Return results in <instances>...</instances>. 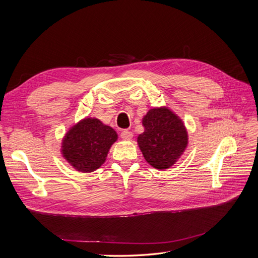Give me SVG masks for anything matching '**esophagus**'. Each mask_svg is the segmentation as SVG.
Segmentation results:
<instances>
[{
  "mask_svg": "<svg viewBox=\"0 0 258 258\" xmlns=\"http://www.w3.org/2000/svg\"><path fill=\"white\" fill-rule=\"evenodd\" d=\"M120 137H121L122 140H126V141H129V140H131L132 137H134V134H132V132L129 131V130H123L121 132Z\"/></svg>",
  "mask_w": 258,
  "mask_h": 258,
  "instance_id": "34e87169",
  "label": "esophagus"
}]
</instances>
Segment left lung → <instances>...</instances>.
I'll return each instance as SVG.
<instances>
[{"label": "left lung", "instance_id": "8db88e82", "mask_svg": "<svg viewBox=\"0 0 258 258\" xmlns=\"http://www.w3.org/2000/svg\"><path fill=\"white\" fill-rule=\"evenodd\" d=\"M144 132L138 145L152 167L166 170L181 157L188 144V134L183 120L169 107H154L142 118Z\"/></svg>", "mask_w": 258, "mask_h": 258}]
</instances>
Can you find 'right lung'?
Wrapping results in <instances>:
<instances>
[{
    "label": "right lung",
    "instance_id": "obj_1",
    "mask_svg": "<svg viewBox=\"0 0 258 258\" xmlns=\"http://www.w3.org/2000/svg\"><path fill=\"white\" fill-rule=\"evenodd\" d=\"M116 131L98 118H84L74 124L62 140L63 158L80 172H92L103 165L111 146L117 141Z\"/></svg>",
    "mask_w": 258,
    "mask_h": 258
}]
</instances>
